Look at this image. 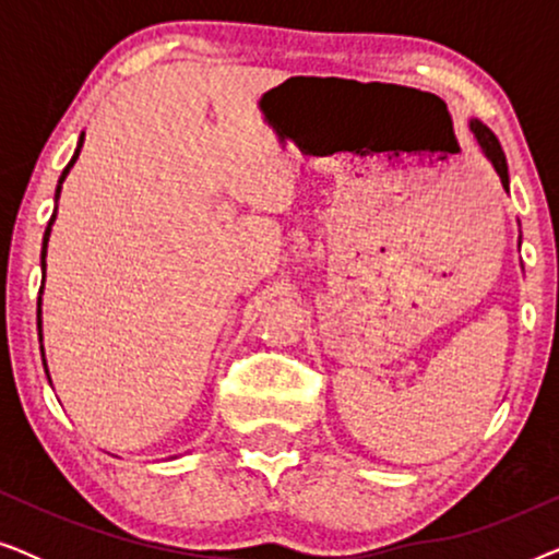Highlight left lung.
Listing matches in <instances>:
<instances>
[{
    "label": "left lung",
    "instance_id": "left-lung-1",
    "mask_svg": "<svg viewBox=\"0 0 559 559\" xmlns=\"http://www.w3.org/2000/svg\"><path fill=\"white\" fill-rule=\"evenodd\" d=\"M471 132L476 134V140H478V144H480V150L486 152V157L491 159L493 170L499 173L501 186H503V188H509V165H507V155H503V150H501L499 140H496V134H493L491 129H488L486 124H480L478 119H473V121H471Z\"/></svg>",
    "mask_w": 559,
    "mask_h": 559
}]
</instances>
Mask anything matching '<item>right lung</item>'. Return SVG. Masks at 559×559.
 <instances>
[{
	"label": "right lung",
	"mask_w": 559,
	"mask_h": 559,
	"mask_svg": "<svg viewBox=\"0 0 559 559\" xmlns=\"http://www.w3.org/2000/svg\"><path fill=\"white\" fill-rule=\"evenodd\" d=\"M81 147H83V136H81L79 147H75V155H73V159H71V163H68V167H66V170H63V175H60V180H58V188H56V201H58V198H60V188H63V180H66L68 170H71L75 159H79V152H81ZM52 221H56V213H52L50 224H48V228H45V236H43V282H45V254H48V239H50V226H52ZM37 331H40V300H37ZM40 338H43V333H40ZM43 364H45V358H43ZM48 379H50V377H48Z\"/></svg>",
	"instance_id": "right-lung-1"
}]
</instances>
